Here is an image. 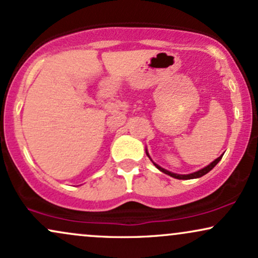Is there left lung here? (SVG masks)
<instances>
[{"label":"left lung","instance_id":"obj_1","mask_svg":"<svg viewBox=\"0 0 258 258\" xmlns=\"http://www.w3.org/2000/svg\"><path fill=\"white\" fill-rule=\"evenodd\" d=\"M146 154H147L148 158L150 159V161H152L153 164H154V166H155L156 168H158V170H160V171H161V172H164L165 174H168V176L173 177V178H177V179H194V178H200V177L205 176L206 173H209L210 171H211L212 168H214V167L216 166V165H217L218 162L221 161L222 156H223V154H222L221 156H218L217 159L214 160V161H212L211 164L207 165V166H205V167H203V168H201V170H199V171H195V172H193V173H188V174H179V173L171 172V171L166 170V168H164V167L159 166L158 164H155V162H154L153 160H152V158H150V155H149V153H148V149H147V148H146Z\"/></svg>","mask_w":258,"mask_h":258}]
</instances>
